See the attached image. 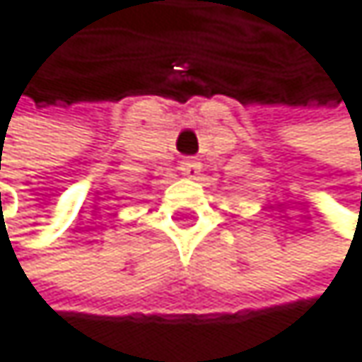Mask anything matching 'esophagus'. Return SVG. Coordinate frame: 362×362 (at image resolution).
<instances>
[{
  "label": "esophagus",
  "mask_w": 362,
  "mask_h": 362,
  "mask_svg": "<svg viewBox=\"0 0 362 362\" xmlns=\"http://www.w3.org/2000/svg\"><path fill=\"white\" fill-rule=\"evenodd\" d=\"M179 170H181L183 177L194 179V177L200 173V162H198L196 158H185V160L181 162V166H179Z\"/></svg>",
  "instance_id": "esophagus-1"
}]
</instances>
